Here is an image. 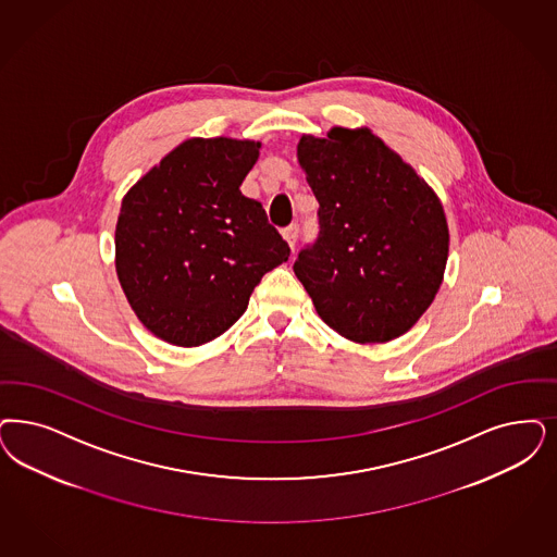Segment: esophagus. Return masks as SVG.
I'll use <instances>...</instances> for the list:
<instances>
[{"label": "esophagus", "mask_w": 557, "mask_h": 557, "mask_svg": "<svg viewBox=\"0 0 557 557\" xmlns=\"http://www.w3.org/2000/svg\"><path fill=\"white\" fill-rule=\"evenodd\" d=\"M298 232H300V228H298L296 224H292V226L282 231V236H284V240L288 243V247H294V245H296V240H298Z\"/></svg>", "instance_id": "34e87169"}]
</instances>
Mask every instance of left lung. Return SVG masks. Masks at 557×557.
I'll use <instances>...</instances> for the list:
<instances>
[{"mask_svg": "<svg viewBox=\"0 0 557 557\" xmlns=\"http://www.w3.org/2000/svg\"><path fill=\"white\" fill-rule=\"evenodd\" d=\"M298 162L321 232L294 273L319 317L354 344L401 337L444 280L450 236L441 197L370 127L305 134Z\"/></svg>", "mask_w": 557, "mask_h": 557, "instance_id": "1", "label": "left lung"}]
</instances>
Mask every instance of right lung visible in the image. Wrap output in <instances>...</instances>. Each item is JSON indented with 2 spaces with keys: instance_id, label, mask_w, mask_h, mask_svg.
<instances>
[{
  "instance_id": "obj_1",
  "label": "right lung",
  "mask_w": 557,
  "mask_h": 557,
  "mask_svg": "<svg viewBox=\"0 0 557 557\" xmlns=\"http://www.w3.org/2000/svg\"><path fill=\"white\" fill-rule=\"evenodd\" d=\"M261 141L191 137L121 201L115 269L135 317L178 347L208 344L249 307L288 245L259 201L240 193Z\"/></svg>"
}]
</instances>
